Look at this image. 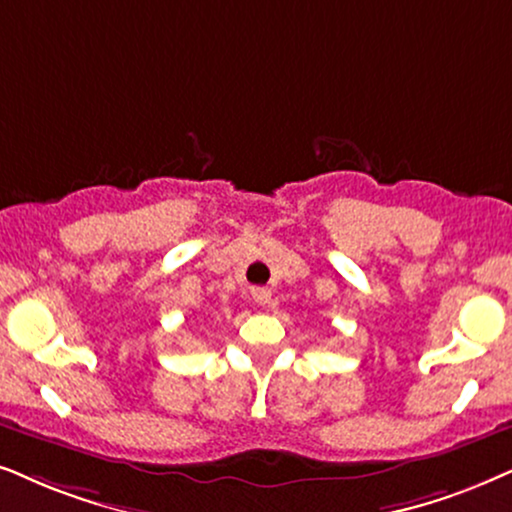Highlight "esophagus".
Returning a JSON list of instances; mask_svg holds the SVG:
<instances>
[{
	"label": "esophagus",
	"instance_id": "esophagus-1",
	"mask_svg": "<svg viewBox=\"0 0 512 512\" xmlns=\"http://www.w3.org/2000/svg\"><path fill=\"white\" fill-rule=\"evenodd\" d=\"M252 300L257 304H269L271 290L269 288H252Z\"/></svg>",
	"mask_w": 512,
	"mask_h": 512
}]
</instances>
